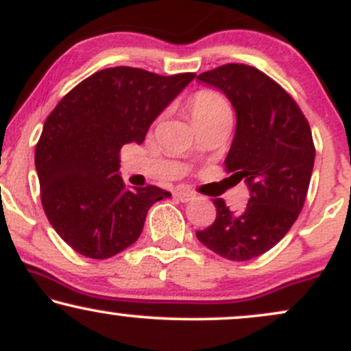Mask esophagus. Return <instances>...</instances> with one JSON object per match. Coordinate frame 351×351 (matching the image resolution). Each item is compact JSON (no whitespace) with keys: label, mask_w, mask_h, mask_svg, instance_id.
<instances>
[{"label":"esophagus","mask_w":351,"mask_h":351,"mask_svg":"<svg viewBox=\"0 0 351 351\" xmlns=\"http://www.w3.org/2000/svg\"><path fill=\"white\" fill-rule=\"evenodd\" d=\"M176 196H178V199L181 203H188V201H191L195 198V193L193 191H188V189H176Z\"/></svg>","instance_id":"obj_1"}]
</instances>
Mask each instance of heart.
Masks as SVG:
<instances>
[{
	"label": "heart",
	"mask_w": 351,
	"mask_h": 351,
	"mask_svg": "<svg viewBox=\"0 0 351 351\" xmlns=\"http://www.w3.org/2000/svg\"><path fill=\"white\" fill-rule=\"evenodd\" d=\"M188 110L195 125H201L223 115H231V108L219 94L209 88L198 90L188 102Z\"/></svg>",
	"instance_id": "b5f03b06"
}]
</instances>
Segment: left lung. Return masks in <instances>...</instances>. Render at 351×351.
Masks as SVG:
<instances>
[{
    "label": "left lung",
    "mask_w": 351,
    "mask_h": 351,
    "mask_svg": "<svg viewBox=\"0 0 351 351\" xmlns=\"http://www.w3.org/2000/svg\"><path fill=\"white\" fill-rule=\"evenodd\" d=\"M198 80L234 107L236 134L224 165L251 196L237 213L216 198L215 223L196 237L229 261L254 259L287 234L304 208L315 160L312 130L295 100L256 67L224 64Z\"/></svg>",
    "instance_id": "8db88e82"
}]
</instances>
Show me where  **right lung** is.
<instances>
[{"instance_id":"1","label":"right lung","mask_w":351,"mask_h":351,"mask_svg":"<svg viewBox=\"0 0 351 351\" xmlns=\"http://www.w3.org/2000/svg\"><path fill=\"white\" fill-rule=\"evenodd\" d=\"M195 77L108 67L77 84L47 117L34 152L41 203L75 252L90 259L122 252L142 234L148 209L170 198L153 184L125 188L120 150L142 143L153 120Z\"/></svg>"}]
</instances>
